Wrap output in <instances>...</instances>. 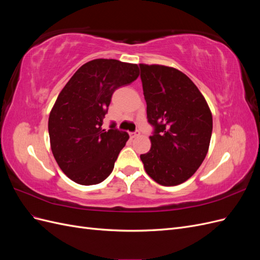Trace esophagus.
Here are the masks:
<instances>
[{
  "label": "esophagus",
  "instance_id": "34e87169",
  "mask_svg": "<svg viewBox=\"0 0 260 260\" xmlns=\"http://www.w3.org/2000/svg\"><path fill=\"white\" fill-rule=\"evenodd\" d=\"M140 136V131L139 130H136L135 132H131L130 133V137L131 138H137V137H139Z\"/></svg>",
  "mask_w": 260,
  "mask_h": 260
}]
</instances>
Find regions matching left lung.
I'll use <instances>...</instances> for the list:
<instances>
[{
  "label": "left lung",
  "instance_id": "left-lung-1",
  "mask_svg": "<svg viewBox=\"0 0 260 260\" xmlns=\"http://www.w3.org/2000/svg\"><path fill=\"white\" fill-rule=\"evenodd\" d=\"M147 121L154 127L151 149L140 156L157 183H183L200 168L208 152L212 116L193 81L180 70L140 64Z\"/></svg>",
  "mask_w": 260,
  "mask_h": 260
}]
</instances>
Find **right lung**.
I'll use <instances>...</instances> for the list:
<instances>
[{
	"label": "right lung",
	"instance_id": "add662e5",
	"mask_svg": "<svg viewBox=\"0 0 260 260\" xmlns=\"http://www.w3.org/2000/svg\"><path fill=\"white\" fill-rule=\"evenodd\" d=\"M139 77L137 64L98 58L85 62L70 78L49 117L55 160L62 172L81 185L101 183L112 174L127 132L102 129L113 93Z\"/></svg>",
	"mask_w": 260,
	"mask_h": 260
}]
</instances>
